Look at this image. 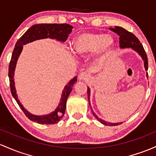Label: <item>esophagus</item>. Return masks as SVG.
Returning a JSON list of instances; mask_svg holds the SVG:
<instances>
[{"label": "esophagus", "instance_id": "1", "mask_svg": "<svg viewBox=\"0 0 156 156\" xmlns=\"http://www.w3.org/2000/svg\"><path fill=\"white\" fill-rule=\"evenodd\" d=\"M88 78L89 75L87 74V73H85V72H82V73H81L78 75V79H79L80 81H86Z\"/></svg>", "mask_w": 156, "mask_h": 156}]
</instances>
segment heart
I'll use <instances>...</instances> for the list:
<instances>
[{"instance_id":"1","label":"heart","mask_w":156,"mask_h":156,"mask_svg":"<svg viewBox=\"0 0 156 156\" xmlns=\"http://www.w3.org/2000/svg\"><path fill=\"white\" fill-rule=\"evenodd\" d=\"M114 46V39L102 32H84L76 36L74 40L75 54L84 57L94 52L93 60L96 63L102 62L107 58Z\"/></svg>"}]
</instances>
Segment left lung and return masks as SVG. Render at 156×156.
<instances>
[{
	"mask_svg": "<svg viewBox=\"0 0 156 156\" xmlns=\"http://www.w3.org/2000/svg\"><path fill=\"white\" fill-rule=\"evenodd\" d=\"M110 30L113 31L114 32L117 33L119 35V44H120V48L121 49H125V48H131L132 49H133L134 51L138 53L140 56L141 57L142 60L144 61V68L145 70L148 69V60H147V56L146 52H145L143 46L141 45V44L140 43L139 40H138L137 37L133 35L131 32H128L127 30H126L125 29L122 28V27H115V28H110ZM147 78H148V74L147 73ZM87 97H88V101L89 104H90V108L92 112V114L95 116V118L98 121H100L101 124H104V125L107 126H117L119 124H122V122L119 123H110L105 121L103 119H101L100 118H98L97 116V115L94 112V111L92 110V108L91 107V104H90V89L87 88Z\"/></svg>",
	"mask_w": 156,
	"mask_h": 156,
	"instance_id": "1",
	"label": "left lung"
}]
</instances>
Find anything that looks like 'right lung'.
<instances>
[{
    "label": "right lung",
    "instance_id": "add662e5",
    "mask_svg": "<svg viewBox=\"0 0 156 156\" xmlns=\"http://www.w3.org/2000/svg\"><path fill=\"white\" fill-rule=\"evenodd\" d=\"M73 27L67 24V23H40V24H35L31 27L27 32L20 37L15 44L14 50H13L12 58L9 66V78L10 89H11L12 95L15 101H17L20 109L23 110L24 114L28 117L29 119L34 122L42 124H54L58 123L62 119L63 115L65 113V109L66 106V100L69 97L70 92L73 90V85L76 83L77 77L75 76L72 80H70L69 83L64 87L62 91L60 102L57 108L50 113L43 115H36L30 113V112L26 109L22 105L18 99V95L16 92V89L15 86L14 75L15 70L16 67L17 61L19 58L20 53L23 49V46L29 44L36 40L44 38L55 39L61 42H65L67 39L68 35L72 32Z\"/></svg>",
    "mask_w": 156,
    "mask_h": 156
}]
</instances>
